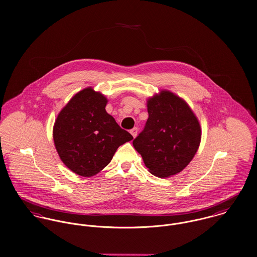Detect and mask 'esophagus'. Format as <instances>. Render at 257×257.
I'll return each mask as SVG.
<instances>
[{
  "mask_svg": "<svg viewBox=\"0 0 257 257\" xmlns=\"http://www.w3.org/2000/svg\"><path fill=\"white\" fill-rule=\"evenodd\" d=\"M130 133H131V134H132V136L135 138V137L138 135V128H137V127L133 128V129L130 131Z\"/></svg>",
  "mask_w": 257,
  "mask_h": 257,
  "instance_id": "esophagus-1",
  "label": "esophagus"
}]
</instances>
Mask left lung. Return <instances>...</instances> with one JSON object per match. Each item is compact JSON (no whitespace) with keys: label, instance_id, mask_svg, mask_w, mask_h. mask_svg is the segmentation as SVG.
Listing matches in <instances>:
<instances>
[{"label":"left lung","instance_id":"obj_1","mask_svg":"<svg viewBox=\"0 0 257 257\" xmlns=\"http://www.w3.org/2000/svg\"><path fill=\"white\" fill-rule=\"evenodd\" d=\"M149 118L133 141L149 172L168 178L182 172L197 153L202 127L183 98L163 89L147 99Z\"/></svg>","mask_w":257,"mask_h":257}]
</instances>
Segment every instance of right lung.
<instances>
[{
    "instance_id": "1",
    "label": "right lung",
    "mask_w": 257,
    "mask_h": 257,
    "mask_svg": "<svg viewBox=\"0 0 257 257\" xmlns=\"http://www.w3.org/2000/svg\"><path fill=\"white\" fill-rule=\"evenodd\" d=\"M108 102L92 87L77 92L58 113L52 137L63 164L81 177L99 173L119 146L133 139L106 112Z\"/></svg>"
}]
</instances>
